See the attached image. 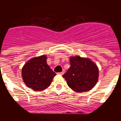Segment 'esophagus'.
<instances>
[{
  "label": "esophagus",
  "instance_id": "1",
  "mask_svg": "<svg viewBox=\"0 0 121 121\" xmlns=\"http://www.w3.org/2000/svg\"><path fill=\"white\" fill-rule=\"evenodd\" d=\"M58 74H60V75H63V74H64V71H62V72H60V73H58Z\"/></svg>",
  "mask_w": 121,
  "mask_h": 121
}]
</instances>
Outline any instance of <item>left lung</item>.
Segmentation results:
<instances>
[{
  "label": "left lung",
  "mask_w": 121,
  "mask_h": 121,
  "mask_svg": "<svg viewBox=\"0 0 121 121\" xmlns=\"http://www.w3.org/2000/svg\"><path fill=\"white\" fill-rule=\"evenodd\" d=\"M70 67L62 76L70 88L76 92L88 91L98 82L99 70L90 59L79 56L70 57Z\"/></svg>",
  "instance_id": "1"
}]
</instances>
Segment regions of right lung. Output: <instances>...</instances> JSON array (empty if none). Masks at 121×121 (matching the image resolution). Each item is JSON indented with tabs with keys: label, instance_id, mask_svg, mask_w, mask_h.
I'll return each instance as SVG.
<instances>
[{
	"label": "right lung",
	"instance_id": "right-lung-1",
	"mask_svg": "<svg viewBox=\"0 0 121 121\" xmlns=\"http://www.w3.org/2000/svg\"><path fill=\"white\" fill-rule=\"evenodd\" d=\"M47 56L42 55L31 59L22 69L23 82L36 91L48 88L56 75L47 64Z\"/></svg>",
	"mask_w": 121,
	"mask_h": 121
}]
</instances>
